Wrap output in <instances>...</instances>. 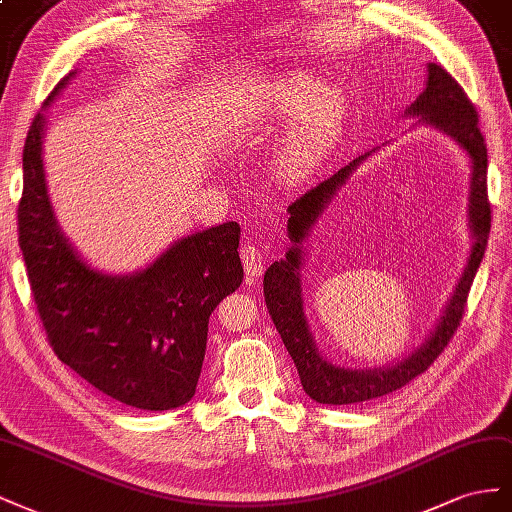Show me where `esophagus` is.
<instances>
[{
    "label": "esophagus",
    "instance_id": "34e87169",
    "mask_svg": "<svg viewBox=\"0 0 512 512\" xmlns=\"http://www.w3.org/2000/svg\"><path fill=\"white\" fill-rule=\"evenodd\" d=\"M240 257H242L248 281H253V279H257V276H261V272H264V268H266V255H264V251H261L259 244L246 242L240 248Z\"/></svg>",
    "mask_w": 512,
    "mask_h": 512
}]
</instances>
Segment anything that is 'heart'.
<instances>
[{
    "label": "heart",
    "mask_w": 512,
    "mask_h": 512,
    "mask_svg": "<svg viewBox=\"0 0 512 512\" xmlns=\"http://www.w3.org/2000/svg\"><path fill=\"white\" fill-rule=\"evenodd\" d=\"M345 96L339 87H319L313 79H291L268 96V111L279 120H298V126L276 154V171L285 180H298L311 167L319 145L339 124Z\"/></svg>",
    "instance_id": "heart-1"
}]
</instances>
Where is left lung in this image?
I'll use <instances>...</instances> for the list:
<instances>
[{
	"label": "left lung",
	"mask_w": 512,
	"mask_h": 512,
	"mask_svg": "<svg viewBox=\"0 0 512 512\" xmlns=\"http://www.w3.org/2000/svg\"><path fill=\"white\" fill-rule=\"evenodd\" d=\"M427 72L429 75L425 92L405 109V115L407 118H418L416 124L442 130L444 135L457 141V145H461L465 154L470 156L472 178L470 195H467V225H470L472 233V251L470 257H467L465 270L459 276L455 291H452L450 300L446 302L440 319H437L425 343L416 347L410 356L392 362L388 367L345 369L339 367V364H332L319 352L309 321H306L300 279L304 261L302 244L309 238L319 216L330 206V201L339 195L347 180L352 178V173L373 152H377V148L349 160L347 165L311 186L302 197L291 203L287 208V236L291 246L283 259L274 261L266 270L264 296L274 326L279 330L287 352L296 364L300 384L304 392L317 403L349 405L371 401L403 388L414 377L425 373L433 360L444 352L452 334H455L463 317L467 291H470L476 270L485 255L491 229V208L487 199V145L478 128V113L470 98L465 96L463 87L442 66L429 64Z\"/></svg>",
	"instance_id": "1"
}]
</instances>
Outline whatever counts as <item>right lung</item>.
<instances>
[{"mask_svg":"<svg viewBox=\"0 0 512 512\" xmlns=\"http://www.w3.org/2000/svg\"><path fill=\"white\" fill-rule=\"evenodd\" d=\"M77 72L55 85L45 109ZM45 115L23 150L19 244L36 309L55 356L107 397L165 412L195 397L216 304L244 279L240 225L223 223L175 240L148 268H92L57 223L42 165Z\"/></svg>","mask_w":512,"mask_h":512,"instance_id":"1","label":"right lung"}]
</instances>
